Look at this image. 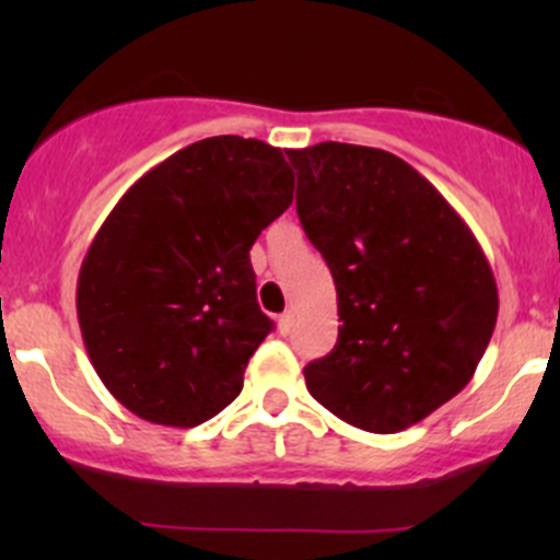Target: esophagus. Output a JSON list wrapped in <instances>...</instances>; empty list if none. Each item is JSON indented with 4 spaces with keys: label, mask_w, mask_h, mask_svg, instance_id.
I'll return each mask as SVG.
<instances>
[{
    "label": "esophagus",
    "mask_w": 560,
    "mask_h": 560,
    "mask_svg": "<svg viewBox=\"0 0 560 560\" xmlns=\"http://www.w3.org/2000/svg\"><path fill=\"white\" fill-rule=\"evenodd\" d=\"M276 325H279V332L281 336H287V332L292 330V325H295V314L292 312H284L279 316V319H276Z\"/></svg>",
    "instance_id": "esophagus-1"
}]
</instances>
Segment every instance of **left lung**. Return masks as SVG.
Returning <instances> with one entry per match:
<instances>
[{"mask_svg": "<svg viewBox=\"0 0 560 560\" xmlns=\"http://www.w3.org/2000/svg\"><path fill=\"white\" fill-rule=\"evenodd\" d=\"M298 217L336 281L338 341L303 369L354 428L398 433L455 398L499 316L482 246L400 156L352 143L287 151Z\"/></svg>", "mask_w": 560, "mask_h": 560, "instance_id": "left-lung-1", "label": "left lung"}]
</instances>
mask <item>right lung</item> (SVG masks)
Instances as JSON below:
<instances>
[{"mask_svg": "<svg viewBox=\"0 0 560 560\" xmlns=\"http://www.w3.org/2000/svg\"><path fill=\"white\" fill-rule=\"evenodd\" d=\"M281 149L219 135L135 180L78 276V322L118 404L156 425L195 428L238 398L273 322L257 306L248 248L290 208Z\"/></svg>", "mask_w": 560, "mask_h": 560, "instance_id": "obj_1", "label": "right lung"}]
</instances>
